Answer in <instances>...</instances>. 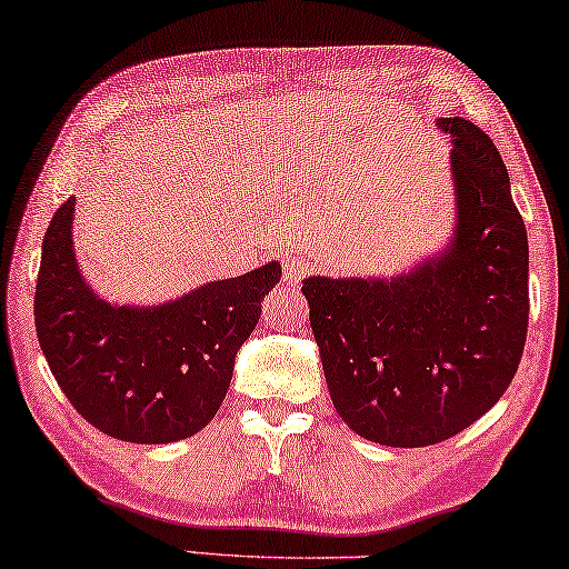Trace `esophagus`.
<instances>
[{"instance_id": "1", "label": "esophagus", "mask_w": 569, "mask_h": 569, "mask_svg": "<svg viewBox=\"0 0 569 569\" xmlns=\"http://www.w3.org/2000/svg\"><path fill=\"white\" fill-rule=\"evenodd\" d=\"M312 264L307 262L300 254H284L282 257V274L284 279H302L307 272H310Z\"/></svg>"}]
</instances>
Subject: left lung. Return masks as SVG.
<instances>
[{"label": "left lung", "instance_id": "1", "mask_svg": "<svg viewBox=\"0 0 569 569\" xmlns=\"http://www.w3.org/2000/svg\"><path fill=\"white\" fill-rule=\"evenodd\" d=\"M451 133L453 237L390 279L310 277L302 295L338 416L396 449L441 443L489 411L519 368L529 322V247L491 138Z\"/></svg>", "mask_w": 569, "mask_h": 569}]
</instances>
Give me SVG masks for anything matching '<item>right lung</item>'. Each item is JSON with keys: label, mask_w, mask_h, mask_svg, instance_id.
Segmentation results:
<instances>
[{"label": "right lung", "mask_w": 569, "mask_h": 569, "mask_svg": "<svg viewBox=\"0 0 569 569\" xmlns=\"http://www.w3.org/2000/svg\"><path fill=\"white\" fill-rule=\"evenodd\" d=\"M72 217L74 197L50 221L34 292L37 338L54 380L74 411L113 439H189L217 416L282 267L269 262L166 305H110L80 274Z\"/></svg>", "instance_id": "add662e5"}]
</instances>
